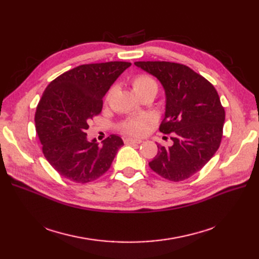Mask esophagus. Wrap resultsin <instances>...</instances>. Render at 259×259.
Here are the masks:
<instances>
[{"label": "esophagus", "instance_id": "34e87169", "mask_svg": "<svg viewBox=\"0 0 259 259\" xmlns=\"http://www.w3.org/2000/svg\"><path fill=\"white\" fill-rule=\"evenodd\" d=\"M124 143L127 144V145H134V144H142L143 140L139 139V138H125L124 139Z\"/></svg>", "mask_w": 259, "mask_h": 259}]
</instances>
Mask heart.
I'll list each match as a JSON object with an SVG mask.
<instances>
[{
    "mask_svg": "<svg viewBox=\"0 0 259 259\" xmlns=\"http://www.w3.org/2000/svg\"><path fill=\"white\" fill-rule=\"evenodd\" d=\"M133 88L134 91L138 94V95H142L144 93L147 92H158V83L155 82L152 76L147 75V74H139L135 76L132 81ZM113 93V90L109 91L106 96V101H109L111 98V95ZM148 116H138V117H132V119L127 120L122 124V131L126 134L131 135H140L144 134L147 131L148 127Z\"/></svg>",
    "mask_w": 259,
    "mask_h": 259,
    "instance_id": "heart-1",
    "label": "heart"
}]
</instances>
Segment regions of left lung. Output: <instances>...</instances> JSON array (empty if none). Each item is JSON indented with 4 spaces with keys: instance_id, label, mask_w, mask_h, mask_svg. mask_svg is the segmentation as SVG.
Segmentation results:
<instances>
[{
    "instance_id": "left-lung-1",
    "label": "left lung",
    "mask_w": 259,
    "mask_h": 259,
    "mask_svg": "<svg viewBox=\"0 0 259 259\" xmlns=\"http://www.w3.org/2000/svg\"><path fill=\"white\" fill-rule=\"evenodd\" d=\"M134 64L163 85L166 105L160 132L171 133L173 140L170 147L158 145L149 166L170 182H182L198 173L218 150L225 109L213 84L189 67L169 61Z\"/></svg>"
}]
</instances>
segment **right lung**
<instances>
[{
  "label": "right lung",
  "mask_w": 259,
  "mask_h": 259,
  "mask_svg": "<svg viewBox=\"0 0 259 259\" xmlns=\"http://www.w3.org/2000/svg\"><path fill=\"white\" fill-rule=\"evenodd\" d=\"M131 62L81 65L52 81L38 101L34 122L43 154L58 173L74 183H90L110 168L120 136L111 135L98 146L86 130L103 109V98Z\"/></svg>",
  "instance_id": "right-lung-1"
}]
</instances>
